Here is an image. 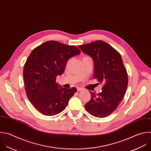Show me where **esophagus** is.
<instances>
[{
	"instance_id": "34e87169",
	"label": "esophagus",
	"mask_w": 151,
	"mask_h": 151,
	"mask_svg": "<svg viewBox=\"0 0 151 151\" xmlns=\"http://www.w3.org/2000/svg\"><path fill=\"white\" fill-rule=\"evenodd\" d=\"M77 90H78V91H83V88H79V87H78V88H77Z\"/></svg>"
}]
</instances>
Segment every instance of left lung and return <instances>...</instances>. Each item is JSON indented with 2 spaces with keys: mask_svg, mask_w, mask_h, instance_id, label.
<instances>
[{
  "mask_svg": "<svg viewBox=\"0 0 151 151\" xmlns=\"http://www.w3.org/2000/svg\"><path fill=\"white\" fill-rule=\"evenodd\" d=\"M79 48L93 59V78L104 85L101 92L96 94L90 91L91 99L85 108L96 117H106L117 109L127 87V73L121 55L101 40L79 45Z\"/></svg>",
  "mask_w": 151,
  "mask_h": 151,
  "instance_id": "1",
  "label": "left lung"
}]
</instances>
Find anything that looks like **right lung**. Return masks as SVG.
I'll return each instance as SVG.
<instances>
[{
  "instance_id": "1",
  "label": "right lung",
  "mask_w": 151,
  "mask_h": 151,
  "mask_svg": "<svg viewBox=\"0 0 151 151\" xmlns=\"http://www.w3.org/2000/svg\"><path fill=\"white\" fill-rule=\"evenodd\" d=\"M81 53L78 48L48 41L35 48L24 68V80L28 99L45 116H55L67 106L76 88H65L56 82L65 71L68 60Z\"/></svg>"
}]
</instances>
